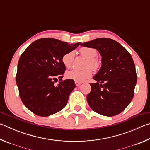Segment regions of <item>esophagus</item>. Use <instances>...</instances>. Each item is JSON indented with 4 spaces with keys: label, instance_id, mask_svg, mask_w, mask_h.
Returning a JSON list of instances; mask_svg holds the SVG:
<instances>
[{
    "label": "esophagus",
    "instance_id": "34e87169",
    "mask_svg": "<svg viewBox=\"0 0 150 150\" xmlns=\"http://www.w3.org/2000/svg\"><path fill=\"white\" fill-rule=\"evenodd\" d=\"M75 83L76 86H79V85H81V84H82V83H81V82H78V81H75Z\"/></svg>",
    "mask_w": 150,
    "mask_h": 150
}]
</instances>
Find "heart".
<instances>
[{
	"instance_id": "b5f03b06",
	"label": "heart",
	"mask_w": 150,
	"mask_h": 150,
	"mask_svg": "<svg viewBox=\"0 0 150 150\" xmlns=\"http://www.w3.org/2000/svg\"><path fill=\"white\" fill-rule=\"evenodd\" d=\"M82 56L85 57L87 61L85 63V69L77 70L72 69L67 71L65 73V77L78 82H83L92 75V69L97 70L100 66V63L95 57L97 55V51L92 47H83L79 51ZM74 58V52H70L63 55L62 63L66 68H69L71 66ZM91 68H90V67Z\"/></svg>"
}]
</instances>
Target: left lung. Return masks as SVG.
<instances>
[{
  "label": "left lung",
  "instance_id": "8db88e82",
  "mask_svg": "<svg viewBox=\"0 0 150 150\" xmlns=\"http://www.w3.org/2000/svg\"><path fill=\"white\" fill-rule=\"evenodd\" d=\"M81 46L97 50L102 66L90 83L87 102L93 110L106 116L122 112L132 100L137 82L136 67L131 55L115 40L106 38L85 42Z\"/></svg>",
  "mask_w": 150,
  "mask_h": 150
}]
</instances>
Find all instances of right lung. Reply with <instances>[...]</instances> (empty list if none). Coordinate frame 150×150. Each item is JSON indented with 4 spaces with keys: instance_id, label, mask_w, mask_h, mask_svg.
<instances>
[{
    "instance_id": "1",
    "label": "right lung",
    "mask_w": 150,
    "mask_h": 150,
    "mask_svg": "<svg viewBox=\"0 0 150 150\" xmlns=\"http://www.w3.org/2000/svg\"><path fill=\"white\" fill-rule=\"evenodd\" d=\"M81 44L41 38L32 43L22 53L18 63L16 82L20 99L35 115L50 116L67 105L75 85L71 79L62 81L66 69L62 59ZM58 78L60 82L55 86Z\"/></svg>"
}]
</instances>
